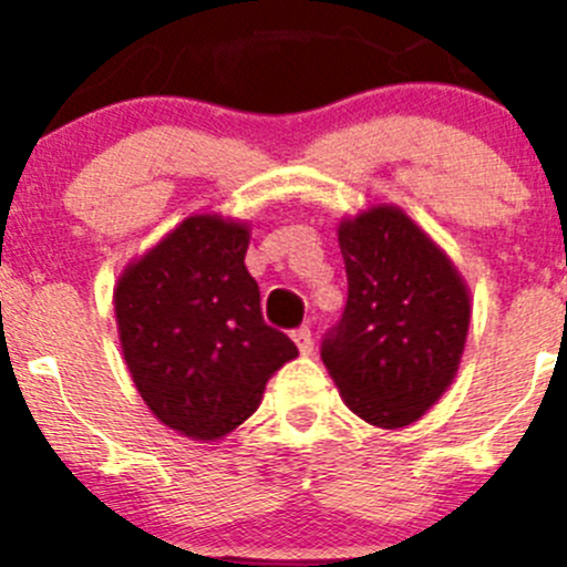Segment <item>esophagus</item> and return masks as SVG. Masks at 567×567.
<instances>
[{
    "mask_svg": "<svg viewBox=\"0 0 567 567\" xmlns=\"http://www.w3.org/2000/svg\"><path fill=\"white\" fill-rule=\"evenodd\" d=\"M293 342H296V348H299L301 357H310L312 348H316V342H312V334L307 326H301V329L293 331Z\"/></svg>",
    "mask_w": 567,
    "mask_h": 567,
    "instance_id": "esophagus-1",
    "label": "esophagus"
}]
</instances>
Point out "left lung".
<instances>
[{
	"instance_id": "1",
	"label": "left lung",
	"mask_w": 567,
	"mask_h": 567,
	"mask_svg": "<svg viewBox=\"0 0 567 567\" xmlns=\"http://www.w3.org/2000/svg\"><path fill=\"white\" fill-rule=\"evenodd\" d=\"M348 301L320 359L348 409L375 427L420 420L458 373L468 288L447 255L394 205L342 219Z\"/></svg>"
}]
</instances>
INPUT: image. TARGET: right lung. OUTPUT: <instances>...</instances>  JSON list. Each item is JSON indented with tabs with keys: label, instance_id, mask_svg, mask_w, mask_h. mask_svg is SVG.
<instances>
[{
	"label": "right lung",
	"instance_id": "right-lung-1",
	"mask_svg": "<svg viewBox=\"0 0 567 567\" xmlns=\"http://www.w3.org/2000/svg\"><path fill=\"white\" fill-rule=\"evenodd\" d=\"M249 227L197 214L183 219L114 288L123 359L147 409L188 439L236 431L260 405L266 381L299 357L260 312L244 266Z\"/></svg>",
	"mask_w": 567,
	"mask_h": 567
}]
</instances>
